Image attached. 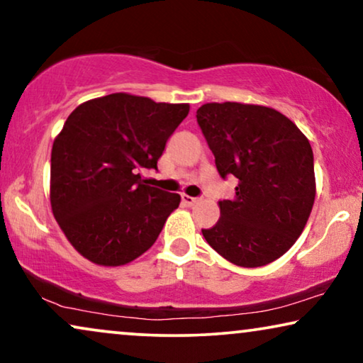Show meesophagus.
<instances>
[{"instance_id": "34e87169", "label": "esophagus", "mask_w": 363, "mask_h": 363, "mask_svg": "<svg viewBox=\"0 0 363 363\" xmlns=\"http://www.w3.org/2000/svg\"><path fill=\"white\" fill-rule=\"evenodd\" d=\"M182 200H183V203H185V205H188V206H195V205H198V203L201 201V198H198V196H188V195H183V196H182Z\"/></svg>"}]
</instances>
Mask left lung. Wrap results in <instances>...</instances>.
Listing matches in <instances>:
<instances>
[{"label": "left lung", "instance_id": "obj_1", "mask_svg": "<svg viewBox=\"0 0 363 363\" xmlns=\"http://www.w3.org/2000/svg\"><path fill=\"white\" fill-rule=\"evenodd\" d=\"M196 122L220 177L236 178L235 198L220 201L221 218L203 236L233 264H269L294 245L314 205L309 140L281 112L250 104H205Z\"/></svg>", "mask_w": 363, "mask_h": 363}]
</instances>
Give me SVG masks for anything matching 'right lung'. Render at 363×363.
<instances>
[{
	"label": "right lung",
	"mask_w": 363,
	"mask_h": 363,
	"mask_svg": "<svg viewBox=\"0 0 363 363\" xmlns=\"http://www.w3.org/2000/svg\"><path fill=\"white\" fill-rule=\"evenodd\" d=\"M188 104L130 94L84 102L51 153V206L71 245L89 261L122 266L157 241L180 195L147 185Z\"/></svg>",
	"instance_id": "1"
}]
</instances>
